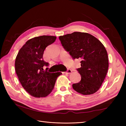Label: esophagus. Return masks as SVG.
I'll list each match as a JSON object with an SVG mask.
<instances>
[{"mask_svg":"<svg viewBox=\"0 0 126 126\" xmlns=\"http://www.w3.org/2000/svg\"><path fill=\"white\" fill-rule=\"evenodd\" d=\"M71 72H72V71H71V69H68L67 70H66V71L65 72V74H70V73H71Z\"/></svg>","mask_w":126,"mask_h":126,"instance_id":"1","label":"esophagus"}]
</instances>
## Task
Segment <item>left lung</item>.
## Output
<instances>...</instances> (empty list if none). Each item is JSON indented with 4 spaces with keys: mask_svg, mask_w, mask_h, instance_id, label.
I'll return each mask as SVG.
<instances>
[{
    "mask_svg": "<svg viewBox=\"0 0 126 126\" xmlns=\"http://www.w3.org/2000/svg\"><path fill=\"white\" fill-rule=\"evenodd\" d=\"M66 51L73 60H81L76 70L81 79L73 84V89L83 95H91L100 89L108 69L107 52L98 39L88 33L74 32L59 37Z\"/></svg>",
    "mask_w": 126,
    "mask_h": 126,
    "instance_id": "obj_1",
    "label": "left lung"
}]
</instances>
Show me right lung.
<instances>
[{
    "label": "right lung",
    "mask_w": 126,
    "mask_h": 126,
    "mask_svg": "<svg viewBox=\"0 0 126 126\" xmlns=\"http://www.w3.org/2000/svg\"><path fill=\"white\" fill-rule=\"evenodd\" d=\"M56 37L41 36L25 43L19 51L15 61V70L21 84L26 92L35 97L47 96L54 88L61 72L51 73L44 70L49 63L43 59L48 45L55 41Z\"/></svg>",
    "instance_id": "right-lung-1"
}]
</instances>
